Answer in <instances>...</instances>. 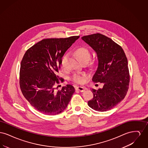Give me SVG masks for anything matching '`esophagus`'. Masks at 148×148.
I'll use <instances>...</instances> for the list:
<instances>
[{
  "label": "esophagus",
  "instance_id": "esophagus-1",
  "mask_svg": "<svg viewBox=\"0 0 148 148\" xmlns=\"http://www.w3.org/2000/svg\"><path fill=\"white\" fill-rule=\"evenodd\" d=\"M85 89H85V88L83 87V86H77V87L76 88V90H79V92H85Z\"/></svg>",
  "mask_w": 148,
  "mask_h": 148
}]
</instances>
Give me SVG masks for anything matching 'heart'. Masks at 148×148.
I'll list each match as a JSON object with an SVG mask.
<instances>
[{
	"mask_svg": "<svg viewBox=\"0 0 148 148\" xmlns=\"http://www.w3.org/2000/svg\"><path fill=\"white\" fill-rule=\"evenodd\" d=\"M74 54L77 57V59L80 62H83L84 61H87L90 59V53L89 50L84 47H79L75 50ZM68 59V55H64L62 58L61 60V66L63 69H65L66 67V63ZM87 75L86 74H75L73 77V80L78 83H84Z\"/></svg>",
	"mask_w": 148,
	"mask_h": 148,
	"instance_id": "b5f03b06",
	"label": "heart"
}]
</instances>
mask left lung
Masks as SVG:
<instances>
[{
	"label": "left lung",
	"mask_w": 148,
	"mask_h": 148,
	"mask_svg": "<svg viewBox=\"0 0 148 148\" xmlns=\"http://www.w3.org/2000/svg\"><path fill=\"white\" fill-rule=\"evenodd\" d=\"M82 39L98 58V67L92 80L103 84L98 90L92 89L94 97L88 105L98 112L108 111L127 94L130 79L127 56L120 46L105 35L97 33L84 36Z\"/></svg>",
	"instance_id": "obj_1"
}]
</instances>
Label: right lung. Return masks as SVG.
Returning a JSON list of instances; mask_svg holds the SVG:
<instances>
[{
	"mask_svg": "<svg viewBox=\"0 0 148 148\" xmlns=\"http://www.w3.org/2000/svg\"><path fill=\"white\" fill-rule=\"evenodd\" d=\"M79 36L47 39L37 42L25 53L21 64L20 86L30 104L40 113L56 115L66 108L75 89L67 85L56 92L57 74L65 51Z\"/></svg>",
	"mask_w": 148,
	"mask_h": 148,
	"instance_id": "add662e5",
	"label": "right lung"
}]
</instances>
